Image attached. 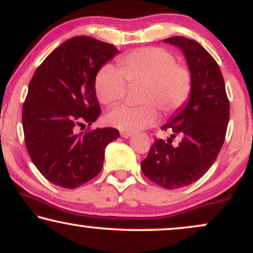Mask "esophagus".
<instances>
[{
	"label": "esophagus",
	"instance_id": "obj_1",
	"mask_svg": "<svg viewBox=\"0 0 253 253\" xmlns=\"http://www.w3.org/2000/svg\"><path fill=\"white\" fill-rule=\"evenodd\" d=\"M120 134H121V136H123V138L127 139V138H130V136L133 135V133H130V132H124V130H123V132H121Z\"/></svg>",
	"mask_w": 253,
	"mask_h": 253
}]
</instances>
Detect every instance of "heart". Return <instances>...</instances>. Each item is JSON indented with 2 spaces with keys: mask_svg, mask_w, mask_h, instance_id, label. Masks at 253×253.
<instances>
[{
  "mask_svg": "<svg viewBox=\"0 0 253 253\" xmlns=\"http://www.w3.org/2000/svg\"><path fill=\"white\" fill-rule=\"evenodd\" d=\"M119 70L104 65L95 80L98 101L112 106L126 95L127 84L140 86V107L119 106L107 114V123L124 132H138L153 126L159 119L158 108L169 115L187 102L191 91L188 69L177 65L173 56L163 48L146 47L124 54L118 59Z\"/></svg>",
  "mask_w": 253,
  "mask_h": 253,
  "instance_id": "1",
  "label": "heart"
}]
</instances>
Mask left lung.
Wrapping results in <instances>:
<instances>
[{
    "instance_id": "1",
    "label": "left lung",
    "mask_w": 253,
    "mask_h": 253,
    "mask_svg": "<svg viewBox=\"0 0 253 253\" xmlns=\"http://www.w3.org/2000/svg\"><path fill=\"white\" fill-rule=\"evenodd\" d=\"M184 54L191 76L189 98L162 129L172 130L168 141L156 139L141 162L147 178L167 189H178L196 182L210 170L225 140L229 102L225 82L214 58L195 40L184 37L164 39ZM182 136L177 148L172 138Z\"/></svg>"
}]
</instances>
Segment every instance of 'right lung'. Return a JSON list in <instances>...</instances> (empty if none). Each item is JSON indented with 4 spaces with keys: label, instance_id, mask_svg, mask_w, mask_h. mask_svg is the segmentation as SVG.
Returning <instances> with one entry per match:
<instances>
[{
    "label": "right lung",
    "instance_id": "obj_1",
    "mask_svg": "<svg viewBox=\"0 0 253 253\" xmlns=\"http://www.w3.org/2000/svg\"><path fill=\"white\" fill-rule=\"evenodd\" d=\"M118 53L112 43L74 37L51 52L32 77L22 108L25 143L37 169L53 184L74 189L94 178L106 146L120 136L113 127L77 132L100 115L95 80Z\"/></svg>",
    "mask_w": 253,
    "mask_h": 253
}]
</instances>
